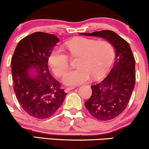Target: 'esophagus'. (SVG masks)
<instances>
[{
    "mask_svg": "<svg viewBox=\"0 0 149 149\" xmlns=\"http://www.w3.org/2000/svg\"><path fill=\"white\" fill-rule=\"evenodd\" d=\"M74 88H75L74 87H70V88H65L64 91H65V92H68L69 91H70V90H73V89H74Z\"/></svg>",
    "mask_w": 149,
    "mask_h": 149,
    "instance_id": "esophagus-1",
    "label": "esophagus"
}]
</instances>
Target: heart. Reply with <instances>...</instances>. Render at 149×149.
Masks as SVG:
<instances>
[{
  "mask_svg": "<svg viewBox=\"0 0 149 149\" xmlns=\"http://www.w3.org/2000/svg\"><path fill=\"white\" fill-rule=\"evenodd\" d=\"M66 49L73 57H78V69L70 71L63 78L68 85H78L93 77L102 78L110 68L114 59L113 46L107 40H98L80 37L66 43ZM48 63L54 74L62 76L69 68V58L61 47H56L49 54Z\"/></svg>",
  "mask_w": 149,
  "mask_h": 149,
  "instance_id": "1",
  "label": "heart"
}]
</instances>
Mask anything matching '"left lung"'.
<instances>
[{"label": "left lung", "mask_w": 149, "mask_h": 149, "mask_svg": "<svg viewBox=\"0 0 149 149\" xmlns=\"http://www.w3.org/2000/svg\"><path fill=\"white\" fill-rule=\"evenodd\" d=\"M80 35L106 39L116 50V60L108 76L92 85L91 97L85 102L90 114L100 120H110L125 109L135 85V59L129 43L114 31L103 30Z\"/></svg>", "instance_id": "obj_1"}]
</instances>
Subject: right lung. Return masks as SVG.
I'll list each match as a JSON object with an SVG mask.
<instances>
[{
  "label": "right lung",
  "mask_w": 149,
  "mask_h": 149,
  "mask_svg": "<svg viewBox=\"0 0 149 149\" xmlns=\"http://www.w3.org/2000/svg\"><path fill=\"white\" fill-rule=\"evenodd\" d=\"M59 39L36 32L18 42L11 59L14 91L22 109L38 119L52 116L67 94L50 74L48 57Z\"/></svg>",
  "instance_id": "1"
}]
</instances>
